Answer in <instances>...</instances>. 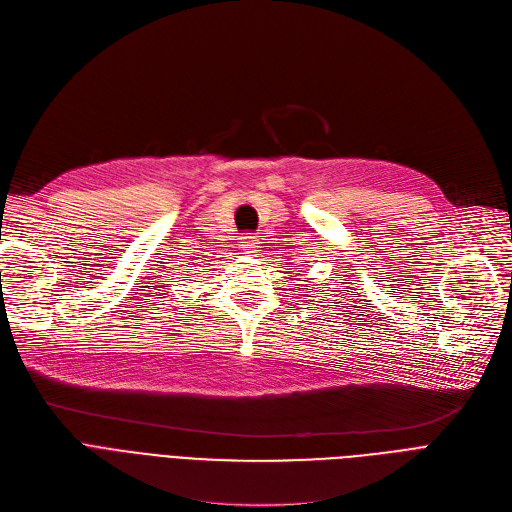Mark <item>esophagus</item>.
Returning <instances> with one entry per match:
<instances>
[{
  "label": "esophagus",
  "mask_w": 512,
  "mask_h": 512,
  "mask_svg": "<svg viewBox=\"0 0 512 512\" xmlns=\"http://www.w3.org/2000/svg\"><path fill=\"white\" fill-rule=\"evenodd\" d=\"M259 245H261V242H259L257 236H245L240 242V251L247 253V255H257L259 249H261Z\"/></svg>",
  "instance_id": "esophagus-1"
}]
</instances>
